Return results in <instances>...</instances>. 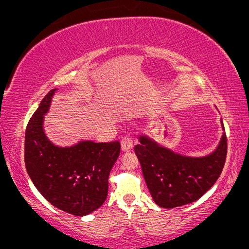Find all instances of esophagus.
<instances>
[{"label": "esophagus", "instance_id": "obj_1", "mask_svg": "<svg viewBox=\"0 0 249 249\" xmlns=\"http://www.w3.org/2000/svg\"><path fill=\"white\" fill-rule=\"evenodd\" d=\"M132 148V138L130 136H124L121 139V149L124 152H129Z\"/></svg>", "mask_w": 249, "mask_h": 249}]
</instances>
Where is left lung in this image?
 I'll return each mask as SVG.
<instances>
[{
    "label": "left lung",
    "instance_id": "obj_1",
    "mask_svg": "<svg viewBox=\"0 0 249 249\" xmlns=\"http://www.w3.org/2000/svg\"><path fill=\"white\" fill-rule=\"evenodd\" d=\"M223 127V122L221 121ZM135 153L147 188L160 207L173 209L199 199L216 182L227 158V136L212 154L188 158L141 136Z\"/></svg>",
    "mask_w": 249,
    "mask_h": 249
}]
</instances>
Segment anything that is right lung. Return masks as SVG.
Masks as SVG:
<instances>
[{
	"instance_id": "add662e5",
	"label": "right lung",
	"mask_w": 249,
	"mask_h": 249,
	"mask_svg": "<svg viewBox=\"0 0 249 249\" xmlns=\"http://www.w3.org/2000/svg\"><path fill=\"white\" fill-rule=\"evenodd\" d=\"M54 91L46 94L27 124L26 170L47 202L72 215L84 216L107 199L108 176L120 154V142L85 141L71 147L53 145L44 134L43 121Z\"/></svg>"
}]
</instances>
